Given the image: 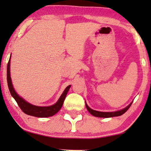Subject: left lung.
<instances>
[{"instance_id": "left-lung-1", "label": "left lung", "mask_w": 151, "mask_h": 151, "mask_svg": "<svg viewBox=\"0 0 151 151\" xmlns=\"http://www.w3.org/2000/svg\"><path fill=\"white\" fill-rule=\"evenodd\" d=\"M132 104V103H131L130 104L126 106L125 109H122V110L117 111L114 112H101V111H95L89 108L88 106V105L86 104V107L87 109V110L89 111V112L91 115L94 116L96 117H102V118H110V117H114V116H119L124 114L128 109H129V107L131 106V105Z\"/></svg>"}]
</instances>
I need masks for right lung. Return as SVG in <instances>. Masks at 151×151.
Listing matches in <instances>:
<instances>
[{"instance_id":"obj_1","label":"right lung","mask_w":151,"mask_h":151,"mask_svg":"<svg viewBox=\"0 0 151 151\" xmlns=\"http://www.w3.org/2000/svg\"><path fill=\"white\" fill-rule=\"evenodd\" d=\"M10 61L9 60L8 66H7V81H8V86L12 96L15 99L19 107L21 109L22 111L25 114H27V115L40 118L52 116L55 115V114L58 113L59 111L60 110V109L62 108V105H63L64 101H65L67 93L68 92L71 86H68L66 88L64 92L61 95V96H60V98L59 99L58 102L55 104L50 106H37L32 105L29 104L28 102L25 101L23 99L20 97L15 92L14 89H13L10 74Z\"/></svg>"}]
</instances>
